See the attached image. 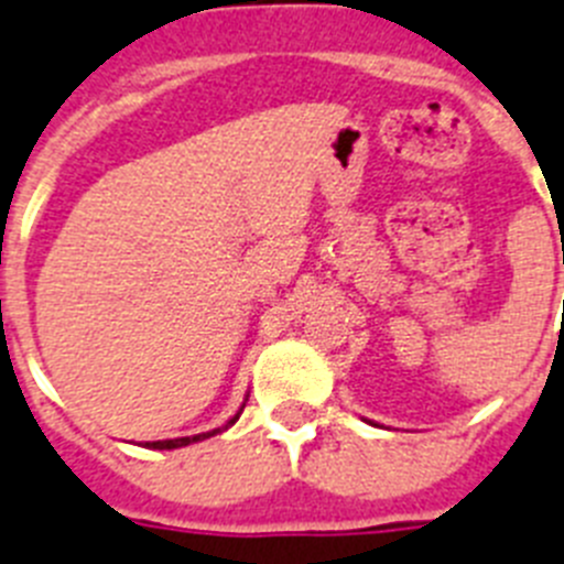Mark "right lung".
Listing matches in <instances>:
<instances>
[{
	"label": "right lung",
	"instance_id": "1",
	"mask_svg": "<svg viewBox=\"0 0 564 564\" xmlns=\"http://www.w3.org/2000/svg\"><path fill=\"white\" fill-rule=\"evenodd\" d=\"M241 417V411L235 414L232 420H229L224 429H229V425H235V420ZM224 429H213V431H204V434H195V437H178V440H155V443H144V448H181V445H189V443H198V440H207V437H215V434H221Z\"/></svg>",
	"mask_w": 564,
	"mask_h": 564
}]
</instances>
